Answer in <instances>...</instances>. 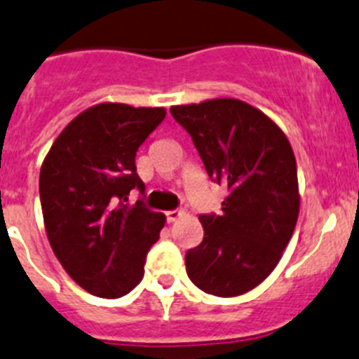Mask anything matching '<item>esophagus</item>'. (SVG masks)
<instances>
[{
  "label": "esophagus",
  "mask_w": 359,
  "mask_h": 359,
  "mask_svg": "<svg viewBox=\"0 0 359 359\" xmlns=\"http://www.w3.org/2000/svg\"><path fill=\"white\" fill-rule=\"evenodd\" d=\"M182 216H184L182 210H168V212H166V219H168V223H173V221L180 219Z\"/></svg>",
  "instance_id": "esophagus-1"
}]
</instances>
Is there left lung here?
I'll return each mask as SVG.
<instances>
[{"label": "left lung", "mask_w": 359, "mask_h": 359, "mask_svg": "<svg viewBox=\"0 0 359 359\" xmlns=\"http://www.w3.org/2000/svg\"><path fill=\"white\" fill-rule=\"evenodd\" d=\"M191 134L210 179L229 189L221 214L200 216L203 241L186 253L189 280L233 297L260 285L280 262L299 216L294 150L285 133L239 99L170 108Z\"/></svg>", "instance_id": "obj_1"}]
</instances>
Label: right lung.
I'll use <instances>...</instances> for the list:
<instances>
[{"label": "right lung", "mask_w": 359, "mask_h": 359, "mask_svg": "<svg viewBox=\"0 0 359 359\" xmlns=\"http://www.w3.org/2000/svg\"><path fill=\"white\" fill-rule=\"evenodd\" d=\"M164 108L100 102L60 133L40 168L43 225L56 259L86 292L115 299L138 285L166 216L130 205L143 191L136 152Z\"/></svg>", "instance_id": "obj_1"}]
</instances>
